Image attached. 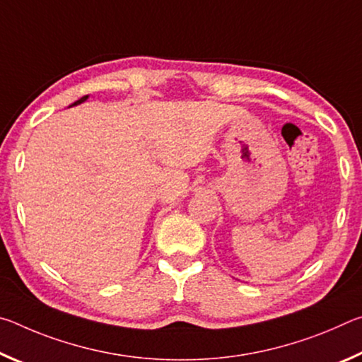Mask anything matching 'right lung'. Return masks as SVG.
Instances as JSON below:
<instances>
[{
  "label": "right lung",
  "instance_id": "right-lung-1",
  "mask_svg": "<svg viewBox=\"0 0 362 362\" xmlns=\"http://www.w3.org/2000/svg\"><path fill=\"white\" fill-rule=\"evenodd\" d=\"M88 97H89V95H84V97H81V99H79V100H76V102H73L70 107H75V105H79V103H83V102H86V100H88Z\"/></svg>",
  "mask_w": 362,
  "mask_h": 362
}]
</instances>
